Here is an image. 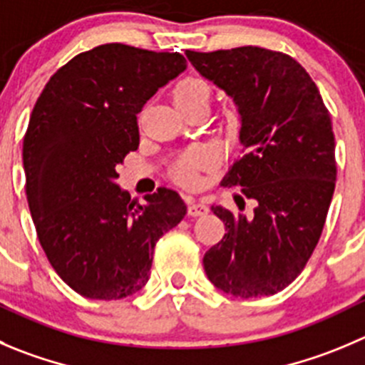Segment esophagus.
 Returning <instances> with one entry per match:
<instances>
[{
    "label": "esophagus",
    "mask_w": 365,
    "mask_h": 365,
    "mask_svg": "<svg viewBox=\"0 0 365 365\" xmlns=\"http://www.w3.org/2000/svg\"><path fill=\"white\" fill-rule=\"evenodd\" d=\"M207 211H210V207H207L206 202H202V200H195V202H192L188 206V213L192 215V217H202Z\"/></svg>",
    "instance_id": "34e87169"
}]
</instances>
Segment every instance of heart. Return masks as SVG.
Listing matches in <instances>:
<instances>
[{
  "mask_svg": "<svg viewBox=\"0 0 365 365\" xmlns=\"http://www.w3.org/2000/svg\"><path fill=\"white\" fill-rule=\"evenodd\" d=\"M211 95V86L202 78H185L173 89V100L175 103H192V102H207ZM202 155L199 152L188 155L177 166V177L182 182H193L197 179V165Z\"/></svg>",
  "mask_w": 365,
  "mask_h": 365,
  "instance_id": "b5f03b06",
  "label": "heart"
}]
</instances>
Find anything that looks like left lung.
I'll return each mask as SVG.
<instances>
[{
    "label": "left lung",
    "mask_w": 365,
    "mask_h": 365,
    "mask_svg": "<svg viewBox=\"0 0 365 365\" xmlns=\"http://www.w3.org/2000/svg\"><path fill=\"white\" fill-rule=\"evenodd\" d=\"M186 57L237 107L244 155L222 185L255 200L251 217L211 206L227 232L204 255V270L235 297L272 296L299 276L324 227L336 179L329 113L289 55L242 46Z\"/></svg>",
    "instance_id": "8db88e82"
}]
</instances>
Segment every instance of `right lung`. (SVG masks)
<instances>
[{"label":"right lung","instance_id":"obj_1","mask_svg":"<svg viewBox=\"0 0 365 365\" xmlns=\"http://www.w3.org/2000/svg\"><path fill=\"white\" fill-rule=\"evenodd\" d=\"M186 58L110 43L62 66L37 98L23 141L26 199L55 272L89 299L133 296L150 277L155 242L186 215L175 190L145 204L116 185L140 145L138 113Z\"/></svg>","mask_w":365,"mask_h":365}]
</instances>
